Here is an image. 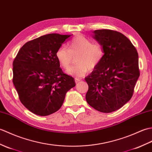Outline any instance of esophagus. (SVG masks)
Masks as SVG:
<instances>
[{"label": "esophagus", "mask_w": 152, "mask_h": 152, "mask_svg": "<svg viewBox=\"0 0 152 152\" xmlns=\"http://www.w3.org/2000/svg\"><path fill=\"white\" fill-rule=\"evenodd\" d=\"M75 83H79L80 80H81V79H79V78H75Z\"/></svg>", "instance_id": "esophagus-1"}]
</instances>
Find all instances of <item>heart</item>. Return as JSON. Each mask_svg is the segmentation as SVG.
I'll list each match as a JSON object with an SVG mask.
<instances>
[{"label": "heart", "mask_w": 152, "mask_h": 152, "mask_svg": "<svg viewBox=\"0 0 152 152\" xmlns=\"http://www.w3.org/2000/svg\"><path fill=\"white\" fill-rule=\"evenodd\" d=\"M104 51L102 44L93 43L92 40L83 35H77L70 40L66 47L58 49L56 57L59 64L67 69L71 64L74 57H77V64L67 70L69 75L82 77L98 66L103 59Z\"/></svg>", "instance_id": "heart-1"}]
</instances>
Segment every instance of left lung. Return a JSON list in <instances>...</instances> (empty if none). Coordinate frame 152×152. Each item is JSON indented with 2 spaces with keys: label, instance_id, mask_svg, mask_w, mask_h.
<instances>
[{
  "label": "left lung",
  "instance_id": "left-lung-1",
  "mask_svg": "<svg viewBox=\"0 0 152 152\" xmlns=\"http://www.w3.org/2000/svg\"><path fill=\"white\" fill-rule=\"evenodd\" d=\"M93 38L102 44L104 55L96 69L85 79L88 85L87 103L99 112L120 109L133 96L140 76L139 55L126 36L109 29L94 30Z\"/></svg>",
  "mask_w": 152,
  "mask_h": 152
}]
</instances>
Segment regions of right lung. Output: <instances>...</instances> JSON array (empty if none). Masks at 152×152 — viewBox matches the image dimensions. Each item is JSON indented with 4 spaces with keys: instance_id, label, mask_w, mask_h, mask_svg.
Masks as SVG:
<instances>
[{
    "instance_id": "obj_1",
    "label": "right lung",
    "mask_w": 152,
    "mask_h": 152,
    "mask_svg": "<svg viewBox=\"0 0 152 152\" xmlns=\"http://www.w3.org/2000/svg\"><path fill=\"white\" fill-rule=\"evenodd\" d=\"M71 35L49 34L26 42L13 62V83L30 112L48 116L62 107L75 79L63 72L56 53Z\"/></svg>"
}]
</instances>
